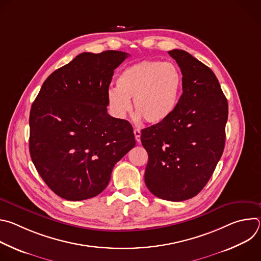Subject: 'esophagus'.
<instances>
[{
    "instance_id": "esophagus-1",
    "label": "esophagus",
    "mask_w": 261,
    "mask_h": 261,
    "mask_svg": "<svg viewBox=\"0 0 261 261\" xmlns=\"http://www.w3.org/2000/svg\"><path fill=\"white\" fill-rule=\"evenodd\" d=\"M134 136L137 142H140V136H141V132L139 129H134Z\"/></svg>"
}]
</instances>
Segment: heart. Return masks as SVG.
Listing matches in <instances>:
<instances>
[{"mask_svg":"<svg viewBox=\"0 0 261 261\" xmlns=\"http://www.w3.org/2000/svg\"><path fill=\"white\" fill-rule=\"evenodd\" d=\"M184 88V77L173 63L144 60L126 67L118 75L117 89L107 93L116 116L124 117L130 110L148 124H161L175 111Z\"/></svg>","mask_w":261,"mask_h":261,"instance_id":"b5f03b06","label":"heart"}]
</instances>
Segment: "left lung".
Instances as JSON below:
<instances>
[{"label": "left lung", "mask_w": 261, "mask_h": 261, "mask_svg": "<svg viewBox=\"0 0 261 261\" xmlns=\"http://www.w3.org/2000/svg\"><path fill=\"white\" fill-rule=\"evenodd\" d=\"M168 54L182 73V94L168 120L141 130L144 181L155 196L182 201L203 189L223 154L228 103L207 66L181 49Z\"/></svg>", "instance_id": "left-lung-1"}]
</instances>
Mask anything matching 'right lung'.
Masks as SVG:
<instances>
[{
	"instance_id": "1",
	"label": "right lung",
	"mask_w": 261,
	"mask_h": 261,
	"mask_svg": "<svg viewBox=\"0 0 261 261\" xmlns=\"http://www.w3.org/2000/svg\"><path fill=\"white\" fill-rule=\"evenodd\" d=\"M129 55L83 53L43 83L30 111L32 161L58 196L85 200L100 194L111 171L135 146L133 128L107 114L115 69Z\"/></svg>"
}]
</instances>
